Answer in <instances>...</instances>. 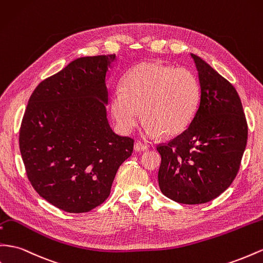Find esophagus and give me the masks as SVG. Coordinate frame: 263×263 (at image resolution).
<instances>
[{"mask_svg":"<svg viewBox=\"0 0 263 263\" xmlns=\"http://www.w3.org/2000/svg\"><path fill=\"white\" fill-rule=\"evenodd\" d=\"M147 148H148L147 145H145L143 143H139V141H137V143H135V145H134V151L137 152V153L144 152V151H146Z\"/></svg>","mask_w":263,"mask_h":263,"instance_id":"obj_1","label":"esophagus"}]
</instances>
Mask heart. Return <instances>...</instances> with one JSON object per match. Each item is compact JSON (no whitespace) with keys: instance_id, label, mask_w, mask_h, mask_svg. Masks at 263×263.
<instances>
[{"instance_id":"heart-1","label":"heart","mask_w":263,"mask_h":263,"mask_svg":"<svg viewBox=\"0 0 263 263\" xmlns=\"http://www.w3.org/2000/svg\"><path fill=\"white\" fill-rule=\"evenodd\" d=\"M199 97V83L190 69L146 62L133 67L123 88L112 91L110 110L124 134L138 125L141 110L145 137L174 136L193 120Z\"/></svg>"}]
</instances>
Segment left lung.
Returning a JSON list of instances; mask_svg holds the SVG:
<instances>
[{
    "mask_svg": "<svg viewBox=\"0 0 263 263\" xmlns=\"http://www.w3.org/2000/svg\"><path fill=\"white\" fill-rule=\"evenodd\" d=\"M200 97L195 116L180 135L158 146L161 193L179 203L215 199L236 178L248 126L236 88L199 56L190 54Z\"/></svg>",
    "mask_w": 263,
    "mask_h": 263,
    "instance_id": "obj_1",
    "label": "left lung"
}]
</instances>
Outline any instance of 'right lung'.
Instances as JSON below:
<instances>
[{
	"label": "right lung",
	"instance_id": "1",
	"mask_svg": "<svg viewBox=\"0 0 263 263\" xmlns=\"http://www.w3.org/2000/svg\"><path fill=\"white\" fill-rule=\"evenodd\" d=\"M116 55L80 58L41 82L28 99L20 151L28 180L51 204L72 214L107 199L134 140L107 118L108 69Z\"/></svg>",
	"mask_w": 263,
	"mask_h": 263
}]
</instances>
